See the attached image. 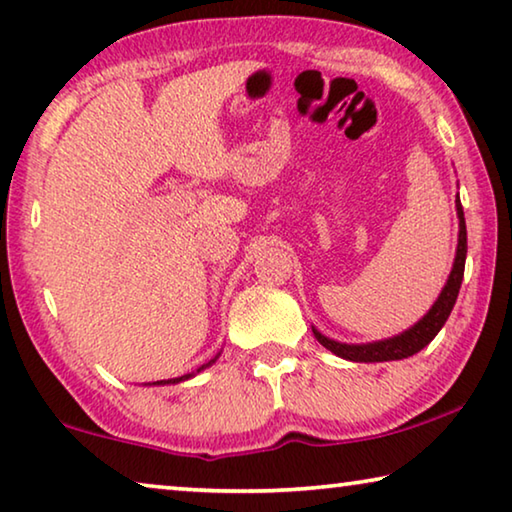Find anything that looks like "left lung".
Segmentation results:
<instances>
[{
    "label": "left lung",
    "mask_w": 512,
    "mask_h": 512,
    "mask_svg": "<svg viewBox=\"0 0 512 512\" xmlns=\"http://www.w3.org/2000/svg\"><path fill=\"white\" fill-rule=\"evenodd\" d=\"M456 210H458V219H461V230H458V248H456L452 275H449V280L445 284L443 293H440V298L436 300V305L429 309V314L424 316L418 325H413L409 332H404L400 336H393V339L368 343V345H348V343L332 341L314 329V336L318 339V343L325 345V348L329 352H334L336 357L359 361V363L406 359V357H413L415 352H420L424 345H429L433 341V336L440 332V327L447 323L449 314H452L458 298V289H461V282H463L465 255H467V230H465V216H463L461 201H456Z\"/></svg>",
    "instance_id": "1"
}]
</instances>
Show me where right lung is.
Instances as JSON below:
<instances>
[{
    "mask_svg": "<svg viewBox=\"0 0 512 512\" xmlns=\"http://www.w3.org/2000/svg\"><path fill=\"white\" fill-rule=\"evenodd\" d=\"M207 366H210V363H207ZM183 379H189V375L178 377V379H169V381H158V384H176V381H183Z\"/></svg>",
    "mask_w": 512,
    "mask_h": 512,
    "instance_id": "obj_1",
    "label": "right lung"
}]
</instances>
